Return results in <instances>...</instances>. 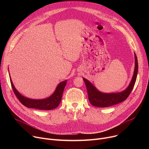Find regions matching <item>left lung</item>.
I'll return each mask as SVG.
<instances>
[{"instance_id":"obj_1","label":"left lung","mask_w":149,"mask_h":149,"mask_svg":"<svg viewBox=\"0 0 149 149\" xmlns=\"http://www.w3.org/2000/svg\"><path fill=\"white\" fill-rule=\"evenodd\" d=\"M135 66L134 74L129 86L121 92L113 93H104L98 91L94 85L87 79L83 78L87 90L88 99L90 103L97 107H107L120 103L127 99L131 93L136 81L138 72V62L136 54L134 53Z\"/></svg>"}]
</instances>
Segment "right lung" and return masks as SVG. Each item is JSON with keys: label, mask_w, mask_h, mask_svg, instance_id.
Returning a JSON list of instances; mask_svg holds the SVG:
<instances>
[{"label": "right lung", "mask_w": 149, "mask_h": 149, "mask_svg": "<svg viewBox=\"0 0 149 149\" xmlns=\"http://www.w3.org/2000/svg\"><path fill=\"white\" fill-rule=\"evenodd\" d=\"M9 77L13 92L21 103L28 108L44 110H53L58 107L61 101L63 90L65 88L67 82V80H65L60 82L57 86L54 93L49 97L44 99L35 100L27 98L20 94V93L15 88L10 75Z\"/></svg>", "instance_id": "add662e5"}]
</instances>
